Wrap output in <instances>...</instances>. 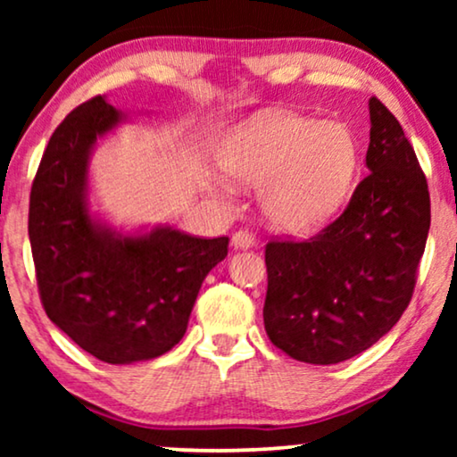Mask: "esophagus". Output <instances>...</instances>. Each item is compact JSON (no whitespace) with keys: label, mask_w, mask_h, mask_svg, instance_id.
<instances>
[{"label":"esophagus","mask_w":457,"mask_h":457,"mask_svg":"<svg viewBox=\"0 0 457 457\" xmlns=\"http://www.w3.org/2000/svg\"><path fill=\"white\" fill-rule=\"evenodd\" d=\"M233 245L237 249L253 247L255 245V237H253V233H249V230H237V233L233 235Z\"/></svg>","instance_id":"34e87169"}]
</instances>
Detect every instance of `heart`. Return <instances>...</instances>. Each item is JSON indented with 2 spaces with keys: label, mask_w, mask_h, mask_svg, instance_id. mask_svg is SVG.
I'll return each mask as SVG.
<instances>
[{
  "label": "heart",
  "mask_w": 457,
  "mask_h": 457,
  "mask_svg": "<svg viewBox=\"0 0 457 457\" xmlns=\"http://www.w3.org/2000/svg\"><path fill=\"white\" fill-rule=\"evenodd\" d=\"M358 141L341 122L283 110L260 112L233 130L222 166L243 183H265L266 216L278 228L312 230L327 222L352 189Z\"/></svg>",
  "instance_id": "obj_1"
}]
</instances>
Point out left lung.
<instances>
[{
  "label": "left lung",
  "instance_id": "8db88e82",
  "mask_svg": "<svg viewBox=\"0 0 457 457\" xmlns=\"http://www.w3.org/2000/svg\"><path fill=\"white\" fill-rule=\"evenodd\" d=\"M368 172L343 214L303 241L266 245L264 327L293 360L339 364L395 327L430 228L427 177L402 124L370 97Z\"/></svg>",
  "mask_w": 457,
  "mask_h": 457
}]
</instances>
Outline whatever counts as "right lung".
<instances>
[{
	"mask_svg": "<svg viewBox=\"0 0 457 457\" xmlns=\"http://www.w3.org/2000/svg\"><path fill=\"white\" fill-rule=\"evenodd\" d=\"M122 120L102 96L54 130L29 202V239L43 310L87 353L130 364L183 339L204 278L228 253V237L170 227L120 235L89 214L87 162L97 137Z\"/></svg>",
	"mask_w": 457,
	"mask_h": 457,
	"instance_id": "add662e5",
	"label": "right lung"
}]
</instances>
